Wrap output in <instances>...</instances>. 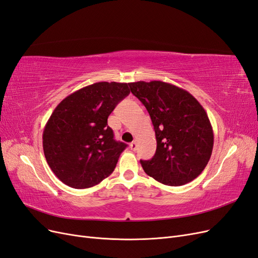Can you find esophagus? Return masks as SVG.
<instances>
[{
	"label": "esophagus",
	"instance_id": "34e87169",
	"mask_svg": "<svg viewBox=\"0 0 258 258\" xmlns=\"http://www.w3.org/2000/svg\"><path fill=\"white\" fill-rule=\"evenodd\" d=\"M130 148H131V150H132V151H136V150H137V148H138V143H137L136 141H134V142H131V143H130Z\"/></svg>",
	"mask_w": 258,
	"mask_h": 258
}]
</instances>
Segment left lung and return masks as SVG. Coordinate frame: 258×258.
<instances>
[{
  "label": "left lung",
  "instance_id": "8db88e82",
  "mask_svg": "<svg viewBox=\"0 0 258 258\" xmlns=\"http://www.w3.org/2000/svg\"><path fill=\"white\" fill-rule=\"evenodd\" d=\"M131 92L151 116L157 148L140 160L145 173L169 186L201 174L212 155L214 136L207 112L188 91L161 81L130 83Z\"/></svg>",
  "mask_w": 258,
  "mask_h": 258
}]
</instances>
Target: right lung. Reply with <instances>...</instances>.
Returning <instances> with one entry per match:
<instances>
[{
    "mask_svg": "<svg viewBox=\"0 0 258 258\" xmlns=\"http://www.w3.org/2000/svg\"><path fill=\"white\" fill-rule=\"evenodd\" d=\"M129 84L99 82L64 98L43 132L46 161L61 182L88 188L110 175L127 144L114 140L107 118L129 93Z\"/></svg>",
    "mask_w": 258,
    "mask_h": 258,
    "instance_id": "add662e5",
    "label": "right lung"
}]
</instances>
